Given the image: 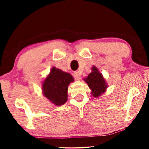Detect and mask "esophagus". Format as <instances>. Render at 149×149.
<instances>
[{
	"label": "esophagus",
	"mask_w": 149,
	"mask_h": 149,
	"mask_svg": "<svg viewBox=\"0 0 149 149\" xmlns=\"http://www.w3.org/2000/svg\"><path fill=\"white\" fill-rule=\"evenodd\" d=\"M73 77H74V78L76 80H80V78H81V75H80V73L79 72L76 71V72L73 73Z\"/></svg>",
	"instance_id": "obj_1"
}]
</instances>
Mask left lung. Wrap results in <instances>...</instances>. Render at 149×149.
<instances>
[{
	"label": "left lung",
	"mask_w": 149,
	"mask_h": 149,
	"mask_svg": "<svg viewBox=\"0 0 149 149\" xmlns=\"http://www.w3.org/2000/svg\"><path fill=\"white\" fill-rule=\"evenodd\" d=\"M83 80L91 90L92 95L95 98L100 97L107 91L108 88L107 82L102 73L100 72L95 66H92V72Z\"/></svg>",
	"instance_id": "obj_1"
}]
</instances>
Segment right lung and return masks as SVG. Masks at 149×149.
Returning <instances> with one entry per match:
<instances>
[{
  "mask_svg": "<svg viewBox=\"0 0 149 149\" xmlns=\"http://www.w3.org/2000/svg\"><path fill=\"white\" fill-rule=\"evenodd\" d=\"M73 81L70 73L53 66L42 83V94L51 103L59 107L67 101L68 87Z\"/></svg>",
  "mask_w": 149,
  "mask_h": 149,
  "instance_id": "right-lung-1",
  "label": "right lung"
}]
</instances>
